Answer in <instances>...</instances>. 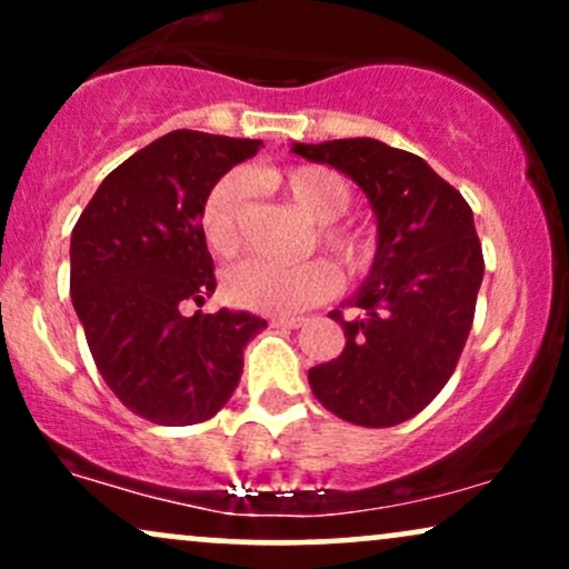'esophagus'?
Returning a JSON list of instances; mask_svg holds the SVG:
<instances>
[{
  "label": "esophagus",
  "mask_w": 569,
  "mask_h": 569,
  "mask_svg": "<svg viewBox=\"0 0 569 569\" xmlns=\"http://www.w3.org/2000/svg\"><path fill=\"white\" fill-rule=\"evenodd\" d=\"M305 323V318H272V326H283V329H299Z\"/></svg>",
  "instance_id": "obj_1"
}]
</instances>
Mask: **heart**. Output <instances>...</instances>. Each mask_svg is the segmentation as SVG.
Masks as SVG:
<instances>
[{"mask_svg":"<svg viewBox=\"0 0 569 569\" xmlns=\"http://www.w3.org/2000/svg\"><path fill=\"white\" fill-rule=\"evenodd\" d=\"M257 181L283 189L299 208L318 221L316 238L348 272H361L371 259V240L361 227L345 217L352 202V187L345 176L323 166H297L289 171H259ZM246 206V181L238 173H224L211 184L200 202V232L211 253L227 259L240 248V221ZM337 291V272L331 264L312 259L297 267H278L248 259L227 270L224 297L232 305L253 312L307 310Z\"/></svg>","mask_w":569,"mask_h":569,"instance_id":"b5f03b06","label":"heart"}]
</instances>
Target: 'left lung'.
Masks as SVG:
<instances>
[{
  "label": "left lung",
  "instance_id": "left-lung-1",
  "mask_svg": "<svg viewBox=\"0 0 569 569\" xmlns=\"http://www.w3.org/2000/svg\"><path fill=\"white\" fill-rule=\"evenodd\" d=\"M299 158L348 173L377 213L369 278L342 310L345 350L310 369L312 396L363 428L407 422L441 393L471 335L485 253L473 211L426 160L375 139L293 143Z\"/></svg>",
  "mask_w": 569,
  "mask_h": 569
}]
</instances>
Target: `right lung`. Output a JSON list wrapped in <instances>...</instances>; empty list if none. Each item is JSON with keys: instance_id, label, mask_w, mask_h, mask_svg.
<instances>
[{"instance_id": "1", "label": "right lung", "mask_w": 569, "mask_h": 569, "mask_svg": "<svg viewBox=\"0 0 569 569\" xmlns=\"http://www.w3.org/2000/svg\"><path fill=\"white\" fill-rule=\"evenodd\" d=\"M259 143L173 130L117 166L71 230L69 289L88 348L109 390L143 420H211L267 326L251 312L184 316L217 289L200 202Z\"/></svg>"}]
</instances>
